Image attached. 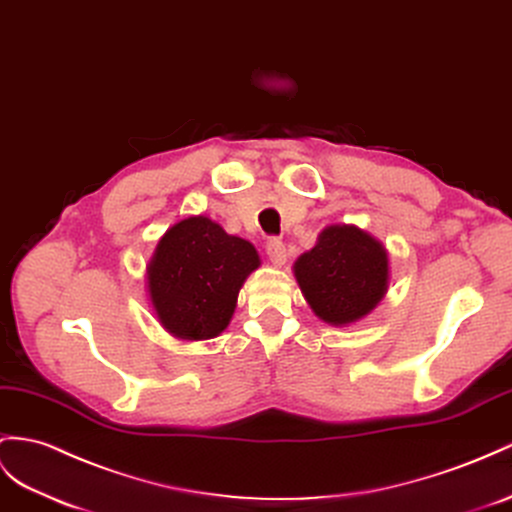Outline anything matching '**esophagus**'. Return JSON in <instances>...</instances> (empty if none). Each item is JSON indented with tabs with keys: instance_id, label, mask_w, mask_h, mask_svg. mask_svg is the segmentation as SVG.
<instances>
[{
	"instance_id": "34e87169",
	"label": "esophagus",
	"mask_w": 512,
	"mask_h": 512,
	"mask_svg": "<svg viewBox=\"0 0 512 512\" xmlns=\"http://www.w3.org/2000/svg\"><path fill=\"white\" fill-rule=\"evenodd\" d=\"M266 253H268V257H270V261L277 268H281V266H285V261H287V251H285V244L281 242V240H270L268 244H266Z\"/></svg>"
}]
</instances>
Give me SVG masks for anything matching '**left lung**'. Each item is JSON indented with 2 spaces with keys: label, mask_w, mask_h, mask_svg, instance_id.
Masks as SVG:
<instances>
[{
  "label": "left lung",
  "mask_w": 512,
  "mask_h": 512,
  "mask_svg": "<svg viewBox=\"0 0 512 512\" xmlns=\"http://www.w3.org/2000/svg\"><path fill=\"white\" fill-rule=\"evenodd\" d=\"M307 305L331 326H350L376 309L389 287V253L357 225H329L316 246L294 261Z\"/></svg>",
  "instance_id": "8db88e82"
}]
</instances>
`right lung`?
<instances>
[{"mask_svg": "<svg viewBox=\"0 0 512 512\" xmlns=\"http://www.w3.org/2000/svg\"><path fill=\"white\" fill-rule=\"evenodd\" d=\"M257 248L216 220L190 216L170 227L147 264V296L162 329L183 342L214 339L227 329Z\"/></svg>", "mask_w": 512, "mask_h": 512, "instance_id": "add662e5", "label": "right lung"}]
</instances>
